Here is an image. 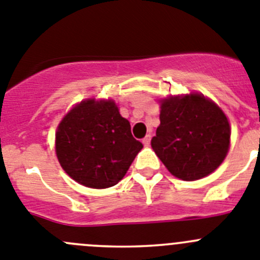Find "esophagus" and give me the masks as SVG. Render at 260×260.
Masks as SVG:
<instances>
[{
	"instance_id": "1",
	"label": "esophagus",
	"mask_w": 260,
	"mask_h": 260,
	"mask_svg": "<svg viewBox=\"0 0 260 260\" xmlns=\"http://www.w3.org/2000/svg\"><path fill=\"white\" fill-rule=\"evenodd\" d=\"M150 142H151V136H150V135H147L146 137H145L144 140H142V144H144L145 146H149V145H150Z\"/></svg>"
}]
</instances>
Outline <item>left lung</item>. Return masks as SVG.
Segmentation results:
<instances>
[{
	"label": "left lung",
	"mask_w": 260,
	"mask_h": 260,
	"mask_svg": "<svg viewBox=\"0 0 260 260\" xmlns=\"http://www.w3.org/2000/svg\"><path fill=\"white\" fill-rule=\"evenodd\" d=\"M231 129L224 113L201 94L161 101L160 125L151 146L173 176L196 181L224 160Z\"/></svg>",
	"instance_id": "1"
}]
</instances>
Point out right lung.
<instances>
[{
	"instance_id": "right-lung-1",
	"label": "right lung",
	"mask_w": 260,
	"mask_h": 260,
	"mask_svg": "<svg viewBox=\"0 0 260 260\" xmlns=\"http://www.w3.org/2000/svg\"><path fill=\"white\" fill-rule=\"evenodd\" d=\"M142 147L114 101H83L67 114L56 132L62 169L91 188L116 185Z\"/></svg>"
}]
</instances>
